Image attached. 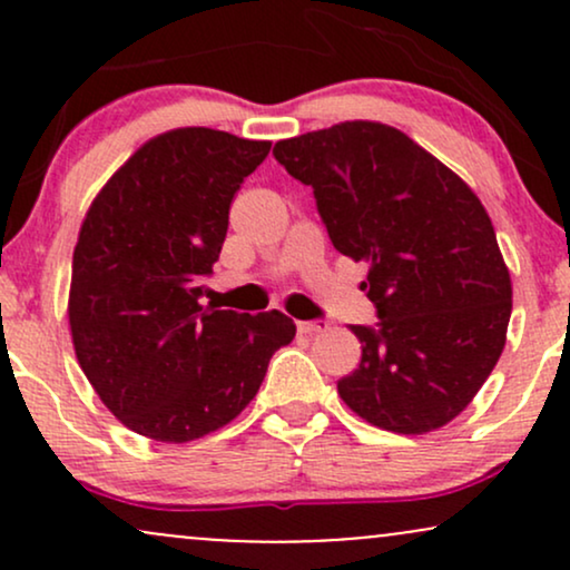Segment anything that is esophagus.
Segmentation results:
<instances>
[{"label": "esophagus", "instance_id": "esophagus-1", "mask_svg": "<svg viewBox=\"0 0 570 570\" xmlns=\"http://www.w3.org/2000/svg\"><path fill=\"white\" fill-rule=\"evenodd\" d=\"M330 330V322L318 318V322H297V332L299 335H318V332Z\"/></svg>", "mask_w": 570, "mask_h": 570}]
</instances>
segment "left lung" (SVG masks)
<instances>
[{
	"label": "left lung",
	"instance_id": "obj_1",
	"mask_svg": "<svg viewBox=\"0 0 570 570\" xmlns=\"http://www.w3.org/2000/svg\"><path fill=\"white\" fill-rule=\"evenodd\" d=\"M273 155L313 187L332 246L370 265L377 324L351 326L362 362L337 381L340 399L394 434L442 429L493 372L512 316V281L485 206L383 122L311 130Z\"/></svg>",
	"mask_w": 570,
	"mask_h": 570
}]
</instances>
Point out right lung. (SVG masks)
Returning <instances> with one entry per match:
<instances>
[{
  "label": "right lung",
  "instance_id": "add662e5",
  "mask_svg": "<svg viewBox=\"0 0 570 570\" xmlns=\"http://www.w3.org/2000/svg\"><path fill=\"white\" fill-rule=\"evenodd\" d=\"M271 141L176 128L101 187L71 259L77 362L109 412L155 442H193L238 417L297 326L281 311L200 305L230 203Z\"/></svg>",
  "mask_w": 570,
  "mask_h": 570
}]
</instances>
